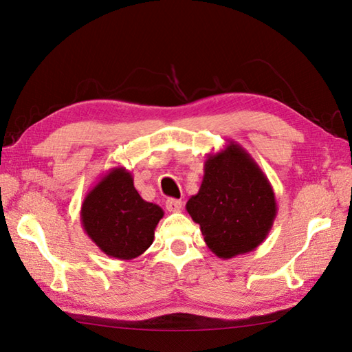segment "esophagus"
I'll use <instances>...</instances> for the list:
<instances>
[{"mask_svg": "<svg viewBox=\"0 0 352 352\" xmlns=\"http://www.w3.org/2000/svg\"><path fill=\"white\" fill-rule=\"evenodd\" d=\"M166 208L170 212H176L182 208V202H181V200H177V199H168L166 202Z\"/></svg>", "mask_w": 352, "mask_h": 352, "instance_id": "esophagus-1", "label": "esophagus"}]
</instances>
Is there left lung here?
<instances>
[{
  "label": "left lung",
  "instance_id": "8db88e82",
  "mask_svg": "<svg viewBox=\"0 0 352 352\" xmlns=\"http://www.w3.org/2000/svg\"><path fill=\"white\" fill-rule=\"evenodd\" d=\"M185 208L199 223L206 246L223 260L260 246L278 212L267 176L234 141L208 155L202 184Z\"/></svg>",
  "mask_w": 352,
  "mask_h": 352
}]
</instances>
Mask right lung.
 Instances as JSON below:
<instances>
[{
    "mask_svg": "<svg viewBox=\"0 0 352 352\" xmlns=\"http://www.w3.org/2000/svg\"><path fill=\"white\" fill-rule=\"evenodd\" d=\"M162 216L161 206L138 195L132 173L124 167L103 175L85 196L80 210L86 235L103 254L123 261L146 252Z\"/></svg>",
    "mask_w": 352,
    "mask_h": 352,
    "instance_id": "obj_1",
    "label": "right lung"
}]
</instances>
